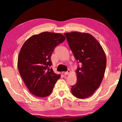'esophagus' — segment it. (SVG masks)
<instances>
[{"mask_svg":"<svg viewBox=\"0 0 122 122\" xmlns=\"http://www.w3.org/2000/svg\"><path fill=\"white\" fill-rule=\"evenodd\" d=\"M70 73H71V71H70L69 69H68L67 71H66V72H65L64 74H65V75H69V74H70Z\"/></svg>","mask_w":122,"mask_h":122,"instance_id":"esophagus-1","label":"esophagus"}]
</instances>
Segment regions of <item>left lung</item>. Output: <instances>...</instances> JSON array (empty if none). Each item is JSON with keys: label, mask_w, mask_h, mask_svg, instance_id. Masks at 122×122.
I'll list each match as a JSON object with an SVG mask.
<instances>
[{"label": "left lung", "mask_w": 122, "mask_h": 122, "mask_svg": "<svg viewBox=\"0 0 122 122\" xmlns=\"http://www.w3.org/2000/svg\"><path fill=\"white\" fill-rule=\"evenodd\" d=\"M74 56L81 66L76 70V83L71 86L73 96L79 99L89 97L99 88L104 76L106 54L98 41L89 33H64Z\"/></svg>", "instance_id": "1"}]
</instances>
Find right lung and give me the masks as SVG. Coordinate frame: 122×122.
Returning a JSON list of instances; mask_svg holds the SVG:
<instances>
[{
  "label": "right lung",
  "instance_id": "1",
  "mask_svg": "<svg viewBox=\"0 0 122 122\" xmlns=\"http://www.w3.org/2000/svg\"><path fill=\"white\" fill-rule=\"evenodd\" d=\"M64 35L43 32L33 35L25 41L18 59L19 72L31 94L46 97L52 92L61 75L50 69L51 57L55 47L64 41Z\"/></svg>",
  "mask_w": 122,
  "mask_h": 122
}]
</instances>
